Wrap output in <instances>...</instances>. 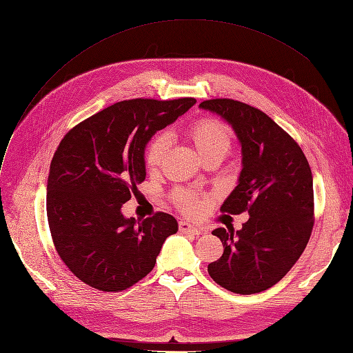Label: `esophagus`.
<instances>
[{
  "instance_id": "obj_1",
  "label": "esophagus",
  "mask_w": 353,
  "mask_h": 353,
  "mask_svg": "<svg viewBox=\"0 0 353 353\" xmlns=\"http://www.w3.org/2000/svg\"><path fill=\"white\" fill-rule=\"evenodd\" d=\"M179 230L182 234H191V235H200L203 230L200 228H197L194 223L182 221L179 222Z\"/></svg>"
}]
</instances>
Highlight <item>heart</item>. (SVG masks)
<instances>
[{
    "label": "heart",
    "instance_id": "1",
    "mask_svg": "<svg viewBox=\"0 0 353 353\" xmlns=\"http://www.w3.org/2000/svg\"><path fill=\"white\" fill-rule=\"evenodd\" d=\"M187 134L201 159L210 154L225 156L230 149L229 130L223 123L217 119H200L199 123H196L188 130ZM169 143L171 141H169V137L166 134L156 136L150 141L148 150H145L144 161L152 171H154V169L162 165L165 154L169 149ZM174 199L175 203L181 208V210L187 214H199L204 208L203 199L197 197L196 194H192L187 190H178L174 194Z\"/></svg>",
    "mask_w": 353,
    "mask_h": 353
}]
</instances>
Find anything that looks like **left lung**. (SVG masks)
Returning <instances> with one entry per match:
<instances>
[{
  "instance_id": "8db88e82",
  "label": "left lung",
  "mask_w": 353,
  "mask_h": 353,
  "mask_svg": "<svg viewBox=\"0 0 353 353\" xmlns=\"http://www.w3.org/2000/svg\"><path fill=\"white\" fill-rule=\"evenodd\" d=\"M232 127L241 144L238 185L221 210L250 219L242 229L217 228L223 254L209 264L213 281L234 294L251 295L272 288L305 250L314 225L312 174L296 141L274 121L232 99L199 106Z\"/></svg>"
}]
</instances>
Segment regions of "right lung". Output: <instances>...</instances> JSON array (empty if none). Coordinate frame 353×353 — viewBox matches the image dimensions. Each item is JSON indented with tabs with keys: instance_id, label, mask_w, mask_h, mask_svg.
I'll return each mask as SVG.
<instances>
[{
	"instance_id": "add662e5",
	"label": "right lung",
	"mask_w": 353,
	"mask_h": 353,
	"mask_svg": "<svg viewBox=\"0 0 353 353\" xmlns=\"http://www.w3.org/2000/svg\"><path fill=\"white\" fill-rule=\"evenodd\" d=\"M131 99L84 119L61 140L46 182V214L58 255L86 285L119 292L148 276L176 219L144 221L123 204L145 178V145L196 103Z\"/></svg>"
}]
</instances>
